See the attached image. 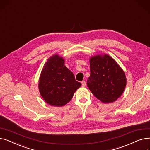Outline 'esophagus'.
<instances>
[{
	"instance_id": "obj_1",
	"label": "esophagus",
	"mask_w": 150,
	"mask_h": 150,
	"mask_svg": "<svg viewBox=\"0 0 150 150\" xmlns=\"http://www.w3.org/2000/svg\"><path fill=\"white\" fill-rule=\"evenodd\" d=\"M81 84H82V86L83 87H84V86H86V81H81Z\"/></svg>"
}]
</instances>
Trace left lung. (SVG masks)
I'll list each match as a JSON object with an SVG mask.
<instances>
[{
  "instance_id": "obj_1",
  "label": "left lung",
  "mask_w": 150,
  "mask_h": 150,
  "mask_svg": "<svg viewBox=\"0 0 150 150\" xmlns=\"http://www.w3.org/2000/svg\"><path fill=\"white\" fill-rule=\"evenodd\" d=\"M91 75L88 87L104 103L116 101L123 93L127 78L121 67L111 56L100 54L90 58Z\"/></svg>"
}]
</instances>
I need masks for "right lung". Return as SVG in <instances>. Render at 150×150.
Masks as SVG:
<instances>
[{"mask_svg": "<svg viewBox=\"0 0 150 150\" xmlns=\"http://www.w3.org/2000/svg\"><path fill=\"white\" fill-rule=\"evenodd\" d=\"M64 58L58 54L51 56L45 63L39 79V91L47 104L63 106L72 100L81 86L73 73L64 65Z\"/></svg>", "mask_w": 150, "mask_h": 150, "instance_id": "right-lung-1", "label": "right lung"}]
</instances>
